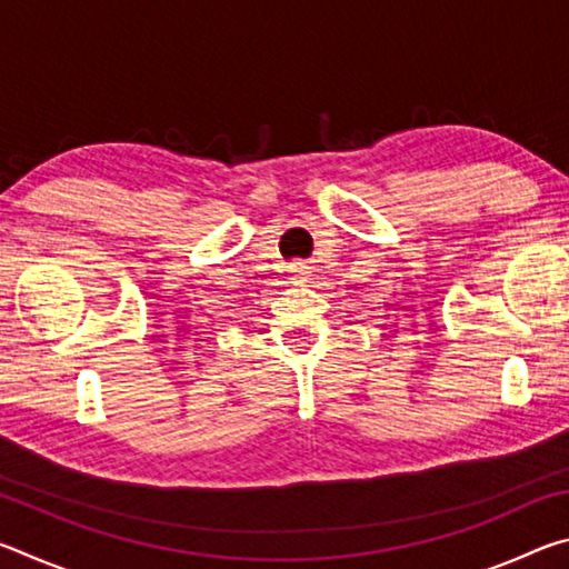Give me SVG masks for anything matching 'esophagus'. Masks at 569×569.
<instances>
[{
	"instance_id": "34e87169",
	"label": "esophagus",
	"mask_w": 569,
	"mask_h": 569,
	"mask_svg": "<svg viewBox=\"0 0 569 569\" xmlns=\"http://www.w3.org/2000/svg\"><path fill=\"white\" fill-rule=\"evenodd\" d=\"M288 271H291V283L296 286H303L308 281V263L306 261H293L291 266H288Z\"/></svg>"
}]
</instances>
